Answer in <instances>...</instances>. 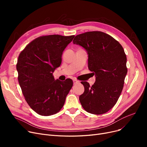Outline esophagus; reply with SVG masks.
<instances>
[{
    "label": "esophagus",
    "mask_w": 147,
    "mask_h": 147,
    "mask_svg": "<svg viewBox=\"0 0 147 147\" xmlns=\"http://www.w3.org/2000/svg\"><path fill=\"white\" fill-rule=\"evenodd\" d=\"M79 82L78 80H73V83H74V84L78 83Z\"/></svg>",
    "instance_id": "34e87169"
}]
</instances>
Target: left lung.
<instances>
[{"instance_id":"obj_1","label":"left lung","mask_w":147,"mask_h":147,"mask_svg":"<svg viewBox=\"0 0 147 147\" xmlns=\"http://www.w3.org/2000/svg\"><path fill=\"white\" fill-rule=\"evenodd\" d=\"M73 43L85 49L88 55V68L94 72L96 81L92 86L81 82L84 91L80 102L87 112L102 114L116 104L127 74V58L121 45L101 32H89L76 36Z\"/></svg>"}]
</instances>
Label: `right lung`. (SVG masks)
Here are the masks:
<instances>
[{
    "label": "right lung",
    "instance_id": "1",
    "mask_svg": "<svg viewBox=\"0 0 147 147\" xmlns=\"http://www.w3.org/2000/svg\"><path fill=\"white\" fill-rule=\"evenodd\" d=\"M74 36H41L28 44L18 57L17 69L22 92L36 113L48 116L59 112L73 86V81L55 80L53 73Z\"/></svg>",
    "mask_w": 147,
    "mask_h": 147
}]
</instances>
